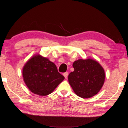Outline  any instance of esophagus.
I'll list each match as a JSON object with an SVG mask.
<instances>
[{"instance_id":"esophagus-1","label":"esophagus","mask_w":128,"mask_h":128,"mask_svg":"<svg viewBox=\"0 0 128 128\" xmlns=\"http://www.w3.org/2000/svg\"><path fill=\"white\" fill-rule=\"evenodd\" d=\"M63 76H64V77L66 78L67 77H68V72H65L64 74H63Z\"/></svg>"}]
</instances>
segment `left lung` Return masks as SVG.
<instances>
[{
    "label": "left lung",
    "instance_id": "left-lung-1",
    "mask_svg": "<svg viewBox=\"0 0 128 128\" xmlns=\"http://www.w3.org/2000/svg\"><path fill=\"white\" fill-rule=\"evenodd\" d=\"M74 71L68 75V81L77 96L89 98L98 94L105 81L104 70L96 60L78 59L73 62Z\"/></svg>",
    "mask_w": 128,
    "mask_h": 128
}]
</instances>
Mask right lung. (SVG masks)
Returning <instances> with one entry per match:
<instances>
[{"instance_id":"add662e5","label":"right lung","mask_w":128,"mask_h":128,"mask_svg":"<svg viewBox=\"0 0 128 128\" xmlns=\"http://www.w3.org/2000/svg\"><path fill=\"white\" fill-rule=\"evenodd\" d=\"M22 77L30 92L40 96L50 94L64 80L56 65L40 54L33 55L26 62Z\"/></svg>"}]
</instances>
